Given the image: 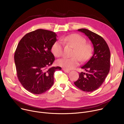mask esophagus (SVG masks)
<instances>
[{"mask_svg": "<svg viewBox=\"0 0 124 124\" xmlns=\"http://www.w3.org/2000/svg\"><path fill=\"white\" fill-rule=\"evenodd\" d=\"M62 70H63L64 72H67V73H69V72H70V70H67V69H65V68H63Z\"/></svg>", "mask_w": 124, "mask_h": 124, "instance_id": "obj_1", "label": "esophagus"}]
</instances>
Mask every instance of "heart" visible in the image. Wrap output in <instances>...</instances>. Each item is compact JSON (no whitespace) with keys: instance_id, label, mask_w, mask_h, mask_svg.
I'll use <instances>...</instances> for the list:
<instances>
[{"instance_id":"1","label":"heart","mask_w":124,"mask_h":124,"mask_svg":"<svg viewBox=\"0 0 124 124\" xmlns=\"http://www.w3.org/2000/svg\"><path fill=\"white\" fill-rule=\"evenodd\" d=\"M64 44L71 46L75 48L72 58L63 57L57 61V64L66 69H72L79 64L80 59L87 60L91 54V48L89 45L86 44L84 38L77 34H72L61 38ZM61 40H57L52 45L51 50L56 57H60L63 53V45Z\"/></svg>"}]
</instances>
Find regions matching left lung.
<instances>
[{
  "label": "left lung",
  "instance_id": "1",
  "mask_svg": "<svg viewBox=\"0 0 124 124\" xmlns=\"http://www.w3.org/2000/svg\"><path fill=\"white\" fill-rule=\"evenodd\" d=\"M78 30L84 33L91 41L94 52L90 60L81 67L86 73H80L79 78L74 84L83 91L93 92L102 85L109 72L110 49L105 40L100 35L85 28Z\"/></svg>",
  "mask_w": 124,
  "mask_h": 124
}]
</instances>
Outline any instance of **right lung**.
Here are the masks:
<instances>
[{
    "mask_svg": "<svg viewBox=\"0 0 124 124\" xmlns=\"http://www.w3.org/2000/svg\"><path fill=\"white\" fill-rule=\"evenodd\" d=\"M55 32L39 29L20 40L14 54L17 75L23 87L34 94L45 93L54 83V73L60 67H50L55 58L51 51L57 41Z\"/></svg>",
    "mask_w": 124,
    "mask_h": 124,
    "instance_id": "obj_1",
    "label": "right lung"
}]
</instances>
